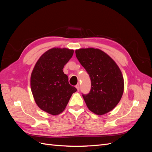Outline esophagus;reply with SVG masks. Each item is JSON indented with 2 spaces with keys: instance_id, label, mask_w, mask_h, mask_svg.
<instances>
[{
  "instance_id": "esophagus-1",
  "label": "esophagus",
  "mask_w": 152,
  "mask_h": 152,
  "mask_svg": "<svg viewBox=\"0 0 152 152\" xmlns=\"http://www.w3.org/2000/svg\"><path fill=\"white\" fill-rule=\"evenodd\" d=\"M75 87L77 88V91H79V90H80V85H79V84H77V85H76V86H75Z\"/></svg>"
}]
</instances>
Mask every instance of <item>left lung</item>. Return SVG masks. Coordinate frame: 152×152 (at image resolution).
<instances>
[{"mask_svg":"<svg viewBox=\"0 0 152 152\" xmlns=\"http://www.w3.org/2000/svg\"><path fill=\"white\" fill-rule=\"evenodd\" d=\"M75 54L91 81L90 92L82 94L87 108L99 115L110 112L123 94L124 78L120 68L107 54L98 49H79Z\"/></svg>","mask_w":152,"mask_h":152,"instance_id":"1","label":"left lung"}]
</instances>
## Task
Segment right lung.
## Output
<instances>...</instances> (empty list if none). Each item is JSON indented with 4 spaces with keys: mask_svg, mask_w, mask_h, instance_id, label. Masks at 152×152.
Returning a JSON list of instances; mask_svg holds the SVG:
<instances>
[{
    "mask_svg": "<svg viewBox=\"0 0 152 152\" xmlns=\"http://www.w3.org/2000/svg\"><path fill=\"white\" fill-rule=\"evenodd\" d=\"M73 50L53 48L39 59L32 71L31 90L36 104L43 111L56 115L65 109L77 91L68 82L63 68L73 56Z\"/></svg>",
    "mask_w": 152,
    "mask_h": 152,
    "instance_id": "1",
    "label": "right lung"
}]
</instances>
